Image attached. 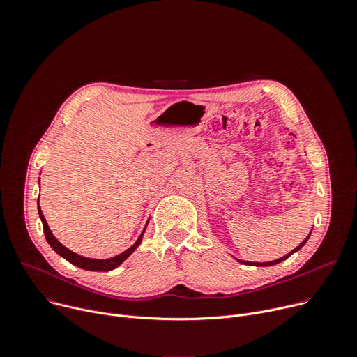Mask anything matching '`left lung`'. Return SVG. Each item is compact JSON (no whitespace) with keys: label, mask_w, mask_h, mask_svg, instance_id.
<instances>
[{"label":"left lung","mask_w":357,"mask_h":357,"mask_svg":"<svg viewBox=\"0 0 357 357\" xmlns=\"http://www.w3.org/2000/svg\"><path fill=\"white\" fill-rule=\"evenodd\" d=\"M310 236H311V231H310V234L304 238V241H303V243H299V245H298L294 250H291L288 255H285V256H282V257H279V259H276V260H271V261H245V260H238V259H236V260H237V261H240V264H243V265H249V266H272V265H276V264H280V261L287 260L291 255H294L295 252H298L299 249H301V248L305 245V243L308 241Z\"/></svg>","instance_id":"obj_1"}]
</instances>
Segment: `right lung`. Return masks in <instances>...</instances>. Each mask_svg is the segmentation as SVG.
Returning a JSON list of instances; mask_svg holds the SVG:
<instances>
[{
	"label": "right lung",
	"instance_id": "add662e5",
	"mask_svg": "<svg viewBox=\"0 0 357 357\" xmlns=\"http://www.w3.org/2000/svg\"><path fill=\"white\" fill-rule=\"evenodd\" d=\"M40 181V179H39ZM37 211H39V215H40V220H42V224H43V231H45V236H46V240H47V243L50 245V248L58 253L59 256H62L63 259H66L69 264H72V265H75V266H78V268H81V269H85V271H93V272H108V271H112V269H116V268H119L123 261L133 253L137 248H139V245L142 243V238H143V234H144V230H146V227H147V222H146V227L143 229V231H142V234L139 236V238L136 240V243L131 248H128L126 252H123V253H120V255H117V256H114V257H109V259H91V257H85V256H81V255H78V253H75V252H72V250H69L68 248H65L62 243L56 238L54 236H53V233L50 231V229H49V226H47V222H46V218H45V215H43V213H42V210H40V205H39V199H37Z\"/></svg>",
	"mask_w": 357,
	"mask_h": 357
}]
</instances>
